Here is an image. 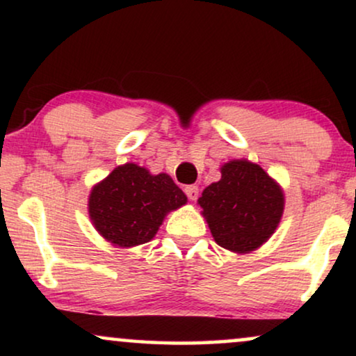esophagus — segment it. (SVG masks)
Here are the masks:
<instances>
[{
	"label": "esophagus",
	"instance_id": "34e87169",
	"mask_svg": "<svg viewBox=\"0 0 356 356\" xmlns=\"http://www.w3.org/2000/svg\"><path fill=\"white\" fill-rule=\"evenodd\" d=\"M184 193H186L189 201H196L197 196H199V188L194 186V184H191V186L184 188Z\"/></svg>",
	"mask_w": 356,
	"mask_h": 356
}]
</instances>
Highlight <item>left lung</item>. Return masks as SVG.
Segmentation results:
<instances>
[{
	"mask_svg": "<svg viewBox=\"0 0 356 356\" xmlns=\"http://www.w3.org/2000/svg\"><path fill=\"white\" fill-rule=\"evenodd\" d=\"M222 178L197 199L213 240L228 251L245 254L266 243L284 213V191L259 165L232 160Z\"/></svg>",
	"mask_w": 356,
	"mask_h": 356,
	"instance_id": "8db88e82",
	"label": "left lung"
}]
</instances>
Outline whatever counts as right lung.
Listing matches in <instances>:
<instances>
[{
    "mask_svg": "<svg viewBox=\"0 0 356 356\" xmlns=\"http://www.w3.org/2000/svg\"><path fill=\"white\" fill-rule=\"evenodd\" d=\"M186 201L167 173L150 175L147 168L124 163L92 188L89 217L111 245L133 248L152 240L165 216Z\"/></svg>",
    "mask_w": 356,
    "mask_h": 356,
    "instance_id": "right-lung-1",
    "label": "right lung"
}]
</instances>
